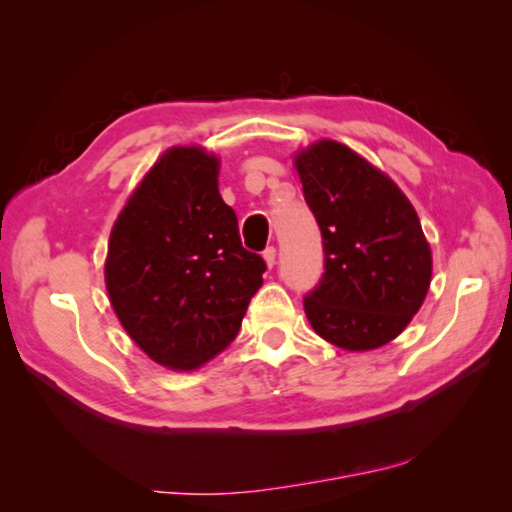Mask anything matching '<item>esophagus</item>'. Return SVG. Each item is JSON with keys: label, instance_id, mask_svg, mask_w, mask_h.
<instances>
[{"label": "esophagus", "instance_id": "34e87169", "mask_svg": "<svg viewBox=\"0 0 512 512\" xmlns=\"http://www.w3.org/2000/svg\"><path fill=\"white\" fill-rule=\"evenodd\" d=\"M264 262H266L268 268H273V264H275V248L273 246H268L264 250Z\"/></svg>", "mask_w": 512, "mask_h": 512}]
</instances>
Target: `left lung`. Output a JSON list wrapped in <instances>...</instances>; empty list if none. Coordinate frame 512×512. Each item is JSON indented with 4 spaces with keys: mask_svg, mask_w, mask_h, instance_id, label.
I'll use <instances>...</instances> for the list:
<instances>
[{
    "mask_svg": "<svg viewBox=\"0 0 512 512\" xmlns=\"http://www.w3.org/2000/svg\"><path fill=\"white\" fill-rule=\"evenodd\" d=\"M293 167L325 248L323 280L305 298L309 325L348 352L391 343L431 284L418 212L395 180L341 142L309 144L293 153Z\"/></svg>",
    "mask_w": 512,
    "mask_h": 512,
    "instance_id": "left-lung-1",
    "label": "left lung"
}]
</instances>
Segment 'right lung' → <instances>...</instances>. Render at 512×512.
<instances>
[{
    "instance_id": "right-lung-1",
    "label": "right lung",
    "mask_w": 512,
    "mask_h": 512,
    "mask_svg": "<svg viewBox=\"0 0 512 512\" xmlns=\"http://www.w3.org/2000/svg\"><path fill=\"white\" fill-rule=\"evenodd\" d=\"M219 169L203 146H171L108 239L103 277L121 327L151 361L178 372L235 341L264 282V259L241 246L237 214L219 194Z\"/></svg>"
}]
</instances>
